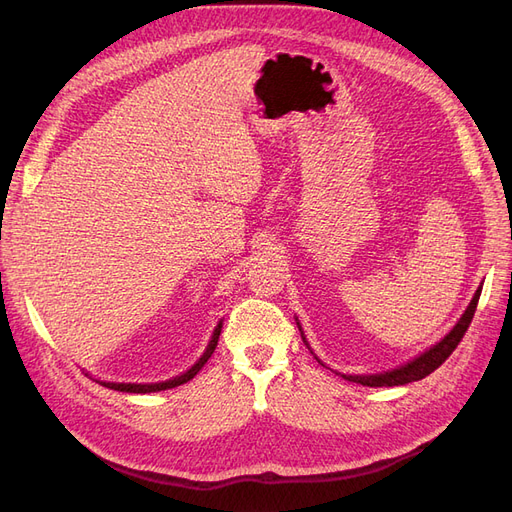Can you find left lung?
Instances as JSON below:
<instances>
[{
  "mask_svg": "<svg viewBox=\"0 0 512 512\" xmlns=\"http://www.w3.org/2000/svg\"><path fill=\"white\" fill-rule=\"evenodd\" d=\"M480 290H483V288L476 290V294L472 297L468 309H466V312H463V316L459 318V322L455 324L453 331L448 333L442 339V342H438L436 346H431L423 354H418L416 359H412L410 363L401 365L397 369H391V371H382V374H369V376H346V374H342V378H346L350 382H356V384H363V386H399V384L423 380L425 376L431 374V371H436L448 359V356L453 354V350L461 342V337L466 335L470 322L474 318V312H476V305H478V299H480ZM299 331H301V327H299ZM303 342H305V337H303ZM316 359H318V356H316Z\"/></svg>",
  "mask_w": 512,
  "mask_h": 512,
  "instance_id": "8db88e82",
  "label": "left lung"
}]
</instances>
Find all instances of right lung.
<instances>
[{
	"label": "right lung",
	"instance_id": "right-lung-1",
	"mask_svg": "<svg viewBox=\"0 0 512 512\" xmlns=\"http://www.w3.org/2000/svg\"><path fill=\"white\" fill-rule=\"evenodd\" d=\"M220 333H222V322L215 327L213 335H211V342L207 346V350L203 352V356L188 369L183 371L181 376H175L170 380H164V382H151V384H128V382H100L102 386H106V389H113V391H123V393H156V391H166V389H175V386L179 384H185L188 380H192L200 369H203V365L211 359V354L215 350V346H218V339H220Z\"/></svg>",
	"mask_w": 512,
	"mask_h": 512
}]
</instances>
